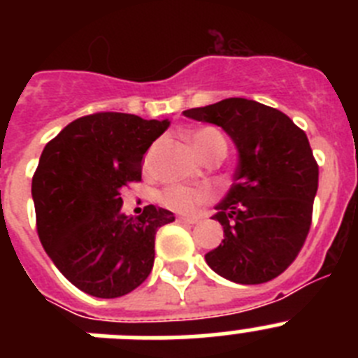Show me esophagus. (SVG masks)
I'll return each mask as SVG.
<instances>
[{
	"instance_id": "obj_1",
	"label": "esophagus",
	"mask_w": 358,
	"mask_h": 358,
	"mask_svg": "<svg viewBox=\"0 0 358 358\" xmlns=\"http://www.w3.org/2000/svg\"><path fill=\"white\" fill-rule=\"evenodd\" d=\"M179 220H181V222H186V224H197L201 218L192 217V215H181V217H179Z\"/></svg>"
}]
</instances>
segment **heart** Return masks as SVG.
Instances as JSON below:
<instances>
[{"label":"heart","instance_id":"1","mask_svg":"<svg viewBox=\"0 0 358 358\" xmlns=\"http://www.w3.org/2000/svg\"><path fill=\"white\" fill-rule=\"evenodd\" d=\"M189 143L194 147V150L197 152L199 156L204 159L208 156H220L224 157L227 150L226 138H224L217 129L213 127H202L199 131L192 132L189 134ZM154 152H156V147H152L150 150L147 152V156L143 159V169H150L152 157H154ZM211 199L210 192L202 188H192V186H181V185H173L164 188L159 194V202L163 206H166L169 210L177 211V213H192V211L197 210L199 206L206 204Z\"/></svg>","mask_w":358,"mask_h":358}]
</instances>
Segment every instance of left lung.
Instances as JSON below:
<instances>
[{
	"label": "left lung",
	"mask_w": 358,
	"mask_h": 358,
	"mask_svg": "<svg viewBox=\"0 0 358 358\" xmlns=\"http://www.w3.org/2000/svg\"><path fill=\"white\" fill-rule=\"evenodd\" d=\"M185 116L222 127L238 148L235 182L213 217L224 240L206 255L208 265L242 285L274 280L296 260L312 224L319 166L305 131L248 98H226Z\"/></svg>",
	"instance_id": "obj_1"
}]
</instances>
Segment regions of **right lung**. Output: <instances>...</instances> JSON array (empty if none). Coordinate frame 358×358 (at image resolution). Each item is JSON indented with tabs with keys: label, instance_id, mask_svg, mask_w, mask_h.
Returning <instances> with one entry per match:
<instances>
[{
	"label": "right lung",
	"instance_id": "1",
	"mask_svg": "<svg viewBox=\"0 0 358 358\" xmlns=\"http://www.w3.org/2000/svg\"><path fill=\"white\" fill-rule=\"evenodd\" d=\"M169 125V120L94 113L66 125L44 147L31 177L37 235L82 292L113 299L150 274L156 231L176 217L152 204L140 217H127L120 211V192L141 181L143 154Z\"/></svg>",
	"mask_w": 358,
	"mask_h": 358
}]
</instances>
